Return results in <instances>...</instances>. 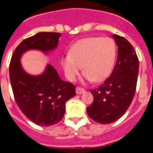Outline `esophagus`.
Instances as JSON below:
<instances>
[{"mask_svg":"<svg viewBox=\"0 0 153 153\" xmlns=\"http://www.w3.org/2000/svg\"><path fill=\"white\" fill-rule=\"evenodd\" d=\"M84 92H85V90L82 87H81V86H78L76 88V94H81L84 93Z\"/></svg>","mask_w":153,"mask_h":153,"instance_id":"1","label":"esophagus"}]
</instances>
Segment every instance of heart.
Wrapping results in <instances>:
<instances>
[{"label":"heart","instance_id":"heart-1","mask_svg":"<svg viewBox=\"0 0 153 153\" xmlns=\"http://www.w3.org/2000/svg\"><path fill=\"white\" fill-rule=\"evenodd\" d=\"M88 73H89V72H88Z\"/></svg>","mask_w":153,"mask_h":153}]
</instances>
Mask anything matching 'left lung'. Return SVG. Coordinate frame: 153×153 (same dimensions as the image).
Listing matches in <instances>:
<instances>
[{"label":"left lung","mask_w":153,"mask_h":153,"mask_svg":"<svg viewBox=\"0 0 153 153\" xmlns=\"http://www.w3.org/2000/svg\"><path fill=\"white\" fill-rule=\"evenodd\" d=\"M60 36L59 32H39L24 39L15 49L9 64L16 102L23 114L38 126H53L62 120L66 102L75 96V86L62 81L51 64L38 76L27 74L21 67L20 57L31 49L51 51L57 47Z\"/></svg>","instance_id":"1"}]
</instances>
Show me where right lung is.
<instances>
[{
  "mask_svg": "<svg viewBox=\"0 0 153 153\" xmlns=\"http://www.w3.org/2000/svg\"><path fill=\"white\" fill-rule=\"evenodd\" d=\"M117 45V59L105 81L92 89L94 102L86 108L96 122L109 124L123 116L133 101L137 88L139 61L134 48L123 37L113 36Z\"/></svg>",
  "mask_w": 153,
  "mask_h": 153,
  "instance_id": "obj_1",
  "label": "right lung"
}]
</instances>
